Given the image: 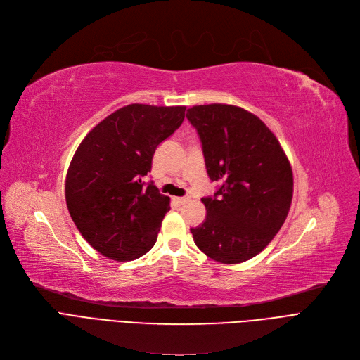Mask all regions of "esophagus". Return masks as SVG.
Returning <instances> with one entry per match:
<instances>
[{
	"label": "esophagus",
	"instance_id": "esophagus-1",
	"mask_svg": "<svg viewBox=\"0 0 360 360\" xmlns=\"http://www.w3.org/2000/svg\"><path fill=\"white\" fill-rule=\"evenodd\" d=\"M172 200H174V202H176L178 205H182V204L188 202V198H185V197H174Z\"/></svg>",
	"mask_w": 360,
	"mask_h": 360
}]
</instances>
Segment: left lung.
Returning <instances> with one entry per match:
<instances>
[{
    "label": "left lung",
    "mask_w": 360,
    "mask_h": 360,
    "mask_svg": "<svg viewBox=\"0 0 360 360\" xmlns=\"http://www.w3.org/2000/svg\"><path fill=\"white\" fill-rule=\"evenodd\" d=\"M202 141L207 172L221 182L202 198L207 215L191 229L198 249L215 262H246L281 230L294 194L292 167L279 140L253 112L229 104L188 108Z\"/></svg>",
    "instance_id": "8db88e82"
}]
</instances>
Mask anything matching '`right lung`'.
<instances>
[{
    "label": "right lung",
    "instance_id": "add662e5",
    "mask_svg": "<svg viewBox=\"0 0 360 360\" xmlns=\"http://www.w3.org/2000/svg\"><path fill=\"white\" fill-rule=\"evenodd\" d=\"M185 105L130 104L95 126L70 160L65 198L85 240L103 256L129 262L156 243L169 197L143 186L160 141L184 122Z\"/></svg>",
    "mask_w": 360,
    "mask_h": 360
}]
</instances>
